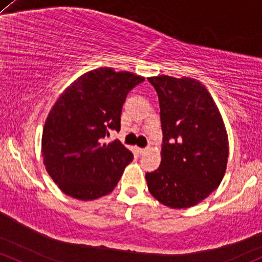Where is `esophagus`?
<instances>
[{
    "instance_id": "obj_1",
    "label": "esophagus",
    "mask_w": 262,
    "mask_h": 262,
    "mask_svg": "<svg viewBox=\"0 0 262 262\" xmlns=\"http://www.w3.org/2000/svg\"><path fill=\"white\" fill-rule=\"evenodd\" d=\"M137 151H138V153H139L140 155H142V154H145L146 149H144V148H137Z\"/></svg>"
}]
</instances>
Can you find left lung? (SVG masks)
Returning a JSON list of instances; mask_svg holds the SVG:
<instances>
[{
	"label": "left lung",
	"mask_w": 262,
	"mask_h": 262,
	"mask_svg": "<svg viewBox=\"0 0 262 262\" xmlns=\"http://www.w3.org/2000/svg\"><path fill=\"white\" fill-rule=\"evenodd\" d=\"M159 98L162 162L146 173L149 192L163 205L186 209L208 198L226 171L229 140L219 108L200 80L149 77Z\"/></svg>",
	"instance_id": "obj_1"
}]
</instances>
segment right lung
<instances>
[{"label":"right lung","instance_id":"right-lung-1","mask_svg":"<svg viewBox=\"0 0 262 262\" xmlns=\"http://www.w3.org/2000/svg\"><path fill=\"white\" fill-rule=\"evenodd\" d=\"M144 77L102 67L64 89L48 113L42 133L46 170L68 196L94 200L113 191L133 154L119 140L102 143L120 129L126 94Z\"/></svg>","mask_w":262,"mask_h":262}]
</instances>
